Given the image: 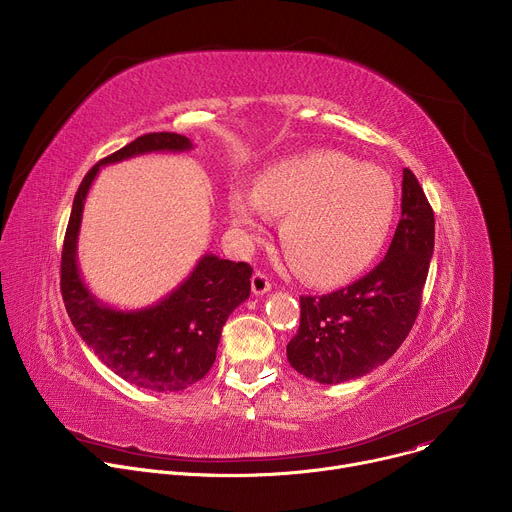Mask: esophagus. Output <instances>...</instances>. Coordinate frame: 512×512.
Listing matches in <instances>:
<instances>
[{
  "instance_id": "34e87169",
  "label": "esophagus",
  "mask_w": 512,
  "mask_h": 512,
  "mask_svg": "<svg viewBox=\"0 0 512 512\" xmlns=\"http://www.w3.org/2000/svg\"><path fill=\"white\" fill-rule=\"evenodd\" d=\"M251 289H253V294H255V296H263V294H267V291L271 289V281H269V277H267L263 271H255V273H253V277H251Z\"/></svg>"
}]
</instances>
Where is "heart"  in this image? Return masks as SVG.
<instances>
[{
  "instance_id": "heart-1",
  "label": "heart",
  "mask_w": 512,
  "mask_h": 512,
  "mask_svg": "<svg viewBox=\"0 0 512 512\" xmlns=\"http://www.w3.org/2000/svg\"><path fill=\"white\" fill-rule=\"evenodd\" d=\"M395 186L387 172L336 152H310L267 168L255 190L237 186L233 223L255 235L267 216H283V253L304 279L340 283L381 253L395 218Z\"/></svg>"
}]
</instances>
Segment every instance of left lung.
<instances>
[{
	"mask_svg": "<svg viewBox=\"0 0 512 512\" xmlns=\"http://www.w3.org/2000/svg\"><path fill=\"white\" fill-rule=\"evenodd\" d=\"M401 221L385 259L326 296L300 298V330L287 360L300 375L336 385L371 373L411 332L433 255V210L411 170H403Z\"/></svg>",
	"mask_w": 512,
	"mask_h": 512,
	"instance_id": "1",
	"label": "left lung"
}]
</instances>
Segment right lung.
Returning a JSON list of instances; mask_svg holds the SVG:
<instances>
[{"instance_id":"1","label":"right lung","mask_w":512,"mask_h":512,"mask_svg":"<svg viewBox=\"0 0 512 512\" xmlns=\"http://www.w3.org/2000/svg\"><path fill=\"white\" fill-rule=\"evenodd\" d=\"M188 150L192 141L186 135L148 133L95 164L72 202L60 261L62 300L79 336L117 377L158 393L182 391L210 371L225 322L251 294V265L206 253L172 294L154 306L123 312L91 294L79 271L77 243L85 198L101 166Z\"/></svg>"}]
</instances>
